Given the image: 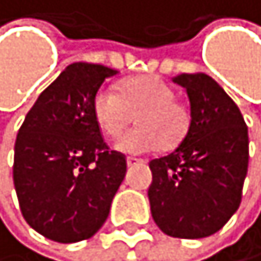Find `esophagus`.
<instances>
[{
	"instance_id": "1",
	"label": "esophagus",
	"mask_w": 261,
	"mask_h": 261,
	"mask_svg": "<svg viewBox=\"0 0 261 261\" xmlns=\"http://www.w3.org/2000/svg\"><path fill=\"white\" fill-rule=\"evenodd\" d=\"M146 161L144 159H137V158H127V166L132 168V166H139V164H144Z\"/></svg>"
}]
</instances>
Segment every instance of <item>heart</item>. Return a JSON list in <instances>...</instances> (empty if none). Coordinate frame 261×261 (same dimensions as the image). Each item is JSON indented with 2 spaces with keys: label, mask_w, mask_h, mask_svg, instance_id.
<instances>
[{
  "label": "heart",
  "mask_w": 261,
  "mask_h": 261,
  "mask_svg": "<svg viewBox=\"0 0 261 261\" xmlns=\"http://www.w3.org/2000/svg\"><path fill=\"white\" fill-rule=\"evenodd\" d=\"M134 117L136 129L115 142V147L127 154H144L159 146L171 149L191 127L189 109L176 100L174 89L158 77L129 80L119 92L102 87L93 97V119L106 136H120Z\"/></svg>",
  "instance_id": "obj_1"
}]
</instances>
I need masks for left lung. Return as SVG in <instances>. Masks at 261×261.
<instances>
[{"mask_svg": "<svg viewBox=\"0 0 261 261\" xmlns=\"http://www.w3.org/2000/svg\"><path fill=\"white\" fill-rule=\"evenodd\" d=\"M191 127L174 151L152 159L147 196L152 218L174 238L220 231L242 203L248 171V127L228 93L206 73H181Z\"/></svg>", "mask_w": 261, "mask_h": 261, "instance_id": "1", "label": "left lung"}]
</instances>
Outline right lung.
I'll use <instances>...</instances> for the list:
<instances>
[{
  "label": "right lung",
  "instance_id": "right-lung-1",
  "mask_svg": "<svg viewBox=\"0 0 261 261\" xmlns=\"http://www.w3.org/2000/svg\"><path fill=\"white\" fill-rule=\"evenodd\" d=\"M115 73L95 63L68 65L18 130L13 181L21 215L53 242L93 237L124 181L125 155L109 151L93 119V97Z\"/></svg>",
  "mask_w": 261,
  "mask_h": 261
}]
</instances>
